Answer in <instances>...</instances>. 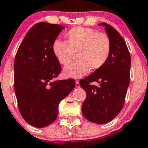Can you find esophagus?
Instances as JSON below:
<instances>
[{"label":"esophagus","instance_id":"esophagus-1","mask_svg":"<svg viewBox=\"0 0 148 148\" xmlns=\"http://www.w3.org/2000/svg\"><path fill=\"white\" fill-rule=\"evenodd\" d=\"M75 86L76 88H80V84H79V81L77 80H75Z\"/></svg>","mask_w":148,"mask_h":148}]
</instances>
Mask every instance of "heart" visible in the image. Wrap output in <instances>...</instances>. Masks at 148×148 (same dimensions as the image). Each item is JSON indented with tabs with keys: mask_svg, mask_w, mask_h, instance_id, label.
I'll list each match as a JSON object with an SVG mask.
<instances>
[{
	"mask_svg": "<svg viewBox=\"0 0 148 148\" xmlns=\"http://www.w3.org/2000/svg\"><path fill=\"white\" fill-rule=\"evenodd\" d=\"M65 42L56 40L52 51L59 63L66 65L74 53L78 59L67 65L63 74L67 77L79 78L89 72L101 68L108 61L111 52L110 39L108 35L97 33L90 28L75 27L65 34Z\"/></svg>",
	"mask_w": 148,
	"mask_h": 148,
	"instance_id": "heart-1",
	"label": "heart"
}]
</instances>
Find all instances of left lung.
Instances as JSON below:
<instances>
[{"label":"left lung","instance_id":"left-lung-1","mask_svg":"<svg viewBox=\"0 0 148 148\" xmlns=\"http://www.w3.org/2000/svg\"><path fill=\"white\" fill-rule=\"evenodd\" d=\"M99 25L105 29L111 42V52L106 63L100 69L80 80L87 97L82 112L87 120L97 124H106L119 114L124 106L130 84V55L124 39L112 26L106 23ZM95 81L97 87L89 84Z\"/></svg>","mask_w":148,"mask_h":148}]
</instances>
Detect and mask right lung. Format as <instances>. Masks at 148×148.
Wrapping results in <instances>:
<instances>
[{
    "label": "right lung",
    "instance_id": "obj_1",
    "mask_svg": "<svg viewBox=\"0 0 148 148\" xmlns=\"http://www.w3.org/2000/svg\"><path fill=\"white\" fill-rule=\"evenodd\" d=\"M64 27L35 24L20 45L14 60V90L20 112L30 125L44 127L58 115V105L75 86L74 79L54 80L61 67L52 45Z\"/></svg>",
    "mask_w": 148,
    "mask_h": 148
}]
</instances>
